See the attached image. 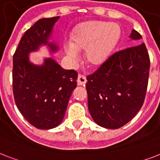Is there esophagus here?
I'll use <instances>...</instances> for the list:
<instances>
[{"label": "esophagus", "instance_id": "34e87169", "mask_svg": "<svg viewBox=\"0 0 160 160\" xmlns=\"http://www.w3.org/2000/svg\"><path fill=\"white\" fill-rule=\"evenodd\" d=\"M87 80L86 78L84 77V76H81V75H79L77 77V84L78 85H84L86 84Z\"/></svg>", "mask_w": 160, "mask_h": 160}]
</instances>
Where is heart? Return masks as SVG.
I'll use <instances>...</instances> for the list:
<instances>
[{
    "label": "heart",
    "instance_id": "heart-1",
    "mask_svg": "<svg viewBox=\"0 0 160 160\" xmlns=\"http://www.w3.org/2000/svg\"><path fill=\"white\" fill-rule=\"evenodd\" d=\"M120 28L116 24L90 21L80 24L74 30L72 38L66 39L63 48L69 60L75 62L79 58L80 50L84 49L85 62L93 67L106 61L118 43Z\"/></svg>",
    "mask_w": 160,
    "mask_h": 160
}]
</instances>
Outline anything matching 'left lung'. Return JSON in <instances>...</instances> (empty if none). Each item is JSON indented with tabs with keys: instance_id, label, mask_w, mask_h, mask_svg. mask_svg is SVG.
<instances>
[{
	"instance_id": "8db88e82",
	"label": "left lung",
	"mask_w": 160,
	"mask_h": 160,
	"mask_svg": "<svg viewBox=\"0 0 160 160\" xmlns=\"http://www.w3.org/2000/svg\"><path fill=\"white\" fill-rule=\"evenodd\" d=\"M129 38L142 37L132 29ZM150 66L146 47L141 43L115 52L87 76L88 108L98 126L118 129L136 116L145 100Z\"/></svg>"
}]
</instances>
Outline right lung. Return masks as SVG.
Masks as SVG:
<instances>
[{
  "instance_id": "right-lung-1",
  "label": "right lung",
  "mask_w": 160,
  "mask_h": 160,
  "mask_svg": "<svg viewBox=\"0 0 160 160\" xmlns=\"http://www.w3.org/2000/svg\"><path fill=\"white\" fill-rule=\"evenodd\" d=\"M60 17L38 19L26 31L13 57V93L15 104L26 120L36 128L57 127L64 118L77 73L65 70L52 58L42 64L31 62L29 54L47 46L50 54L59 50L52 40L53 27Z\"/></svg>"
}]
</instances>
